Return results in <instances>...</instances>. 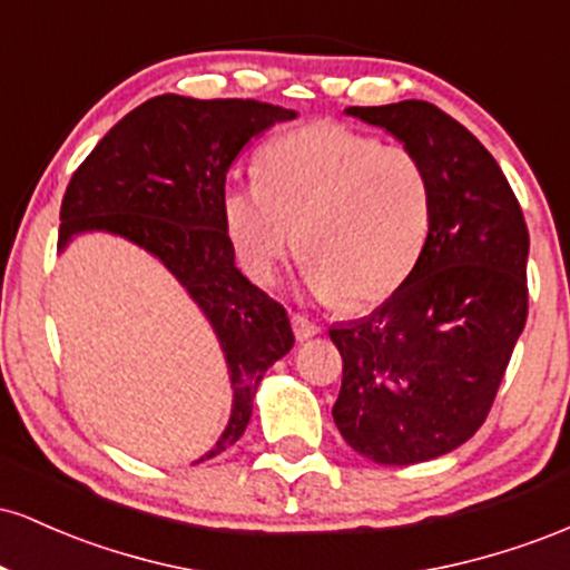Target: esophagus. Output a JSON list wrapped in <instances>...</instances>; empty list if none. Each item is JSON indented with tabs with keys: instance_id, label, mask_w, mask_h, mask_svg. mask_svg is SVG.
<instances>
[{
	"instance_id": "esophagus-1",
	"label": "esophagus",
	"mask_w": 570,
	"mask_h": 570,
	"mask_svg": "<svg viewBox=\"0 0 570 570\" xmlns=\"http://www.w3.org/2000/svg\"><path fill=\"white\" fill-rule=\"evenodd\" d=\"M292 330H294V337H297V340H307V337L318 335V332H322V326H318L316 322H311L307 316H299V313H294Z\"/></svg>"
}]
</instances>
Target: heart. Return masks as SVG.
Returning <instances> with one entry per match:
<instances>
[{"instance_id": "b5f03b06", "label": "heart", "mask_w": 570, "mask_h": 570, "mask_svg": "<svg viewBox=\"0 0 570 570\" xmlns=\"http://www.w3.org/2000/svg\"><path fill=\"white\" fill-rule=\"evenodd\" d=\"M431 214L423 160L340 122L273 139L259 155L257 181L222 195L225 230L248 276L273 281L297 238L307 289L351 311L404 284L426 246Z\"/></svg>"}]
</instances>
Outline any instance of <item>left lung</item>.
<instances>
[{"mask_svg": "<svg viewBox=\"0 0 570 570\" xmlns=\"http://www.w3.org/2000/svg\"><path fill=\"white\" fill-rule=\"evenodd\" d=\"M426 166L434 214L421 259L381 307L330 330L343 356L332 417L383 466L431 461L485 423L528 318V227L474 134L429 101L348 107Z\"/></svg>", "mask_w": 570, "mask_h": 570, "instance_id": "obj_1", "label": "left lung"}]
</instances>
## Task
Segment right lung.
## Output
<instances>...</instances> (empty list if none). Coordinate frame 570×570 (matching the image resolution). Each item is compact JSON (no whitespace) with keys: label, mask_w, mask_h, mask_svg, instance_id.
I'll return each instance as SVG.
<instances>
[{"label":"right lung","mask_w":570,"mask_h":570,"mask_svg":"<svg viewBox=\"0 0 570 570\" xmlns=\"http://www.w3.org/2000/svg\"><path fill=\"white\" fill-rule=\"evenodd\" d=\"M294 117V109L254 98L155 96L96 144L63 195L58 252L82 233L120 235L179 281L219 340L233 410L217 444L195 463L240 440L259 381L294 345L284 305L235 267L222 217L225 179L240 149Z\"/></svg>","instance_id":"1"}]
</instances>
